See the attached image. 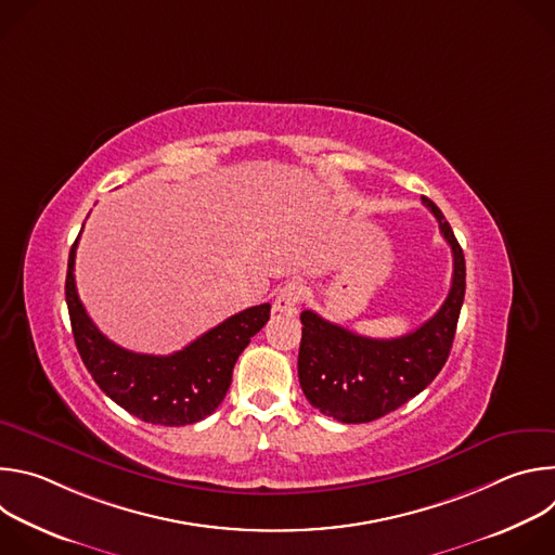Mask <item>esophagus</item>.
Wrapping results in <instances>:
<instances>
[{"label":"esophagus","mask_w":555,"mask_h":555,"mask_svg":"<svg viewBox=\"0 0 555 555\" xmlns=\"http://www.w3.org/2000/svg\"><path fill=\"white\" fill-rule=\"evenodd\" d=\"M300 298H302V285L298 281H289V283H285L276 292V296H274V311L292 313V311H296Z\"/></svg>","instance_id":"obj_1"}]
</instances>
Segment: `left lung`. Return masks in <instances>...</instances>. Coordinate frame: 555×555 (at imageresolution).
<instances>
[{"instance_id":"left-lung-1","label":"left lung","mask_w":555,"mask_h":555,"mask_svg":"<svg viewBox=\"0 0 555 555\" xmlns=\"http://www.w3.org/2000/svg\"><path fill=\"white\" fill-rule=\"evenodd\" d=\"M422 202L437 217L454 261L448 298L430 321L406 336L377 340L334 325L315 311L300 313V388L313 409L343 424H366L400 409L437 377L450 356L465 296V259L441 210L428 197Z\"/></svg>"}]
</instances>
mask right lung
<instances>
[{"label": "right lung", "mask_w": 555, "mask_h": 555, "mask_svg": "<svg viewBox=\"0 0 555 555\" xmlns=\"http://www.w3.org/2000/svg\"><path fill=\"white\" fill-rule=\"evenodd\" d=\"M76 244L78 240L67 259L65 302L76 349L101 390L127 413L155 426H189L215 413L230 388L236 358L270 321V302L230 315L171 356L133 353L105 338L78 298Z\"/></svg>", "instance_id": "add662e5"}]
</instances>
